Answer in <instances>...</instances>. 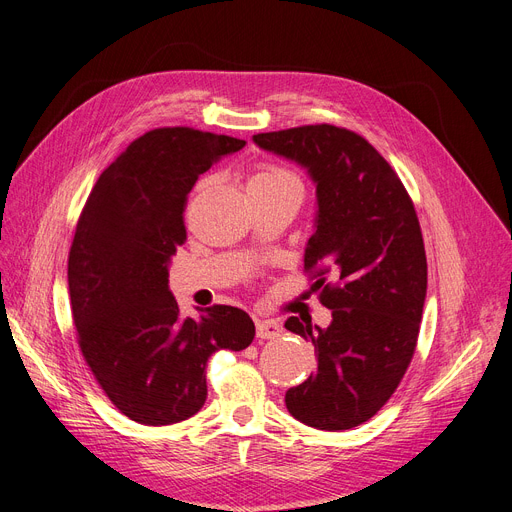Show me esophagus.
Returning a JSON list of instances; mask_svg holds the SVG:
<instances>
[{"mask_svg":"<svg viewBox=\"0 0 512 512\" xmlns=\"http://www.w3.org/2000/svg\"><path fill=\"white\" fill-rule=\"evenodd\" d=\"M280 334H282V326L278 321H272V319L257 321V338H276Z\"/></svg>","mask_w":512,"mask_h":512,"instance_id":"obj_1","label":"esophagus"}]
</instances>
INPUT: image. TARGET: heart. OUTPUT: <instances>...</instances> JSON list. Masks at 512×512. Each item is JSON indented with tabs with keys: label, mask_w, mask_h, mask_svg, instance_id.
I'll return each instance as SVG.
<instances>
[{
	"label": "heart",
	"mask_w": 512,
	"mask_h": 512,
	"mask_svg": "<svg viewBox=\"0 0 512 512\" xmlns=\"http://www.w3.org/2000/svg\"><path fill=\"white\" fill-rule=\"evenodd\" d=\"M274 188H299L303 193V184L297 174L278 166H257L247 182V191H274Z\"/></svg>",
	"instance_id": "1"
}]
</instances>
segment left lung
<instances>
[{
    "label": "left lung",
    "mask_w": 512,
    "mask_h": 512,
    "mask_svg": "<svg viewBox=\"0 0 512 512\" xmlns=\"http://www.w3.org/2000/svg\"><path fill=\"white\" fill-rule=\"evenodd\" d=\"M253 141L305 168L315 184L305 270L332 311L328 328L286 319V330L311 340L317 353V371L286 392V409L326 432L357 427L386 405L417 346L427 259L413 201L357 132L315 124Z\"/></svg>",
    "instance_id": "8db88e82"
}]
</instances>
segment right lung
Returning a JSON list of instances; mask_svg holds the SVG:
<instances>
[{
    "label": "right lung",
    "mask_w": 512,
    "mask_h": 512,
    "mask_svg": "<svg viewBox=\"0 0 512 512\" xmlns=\"http://www.w3.org/2000/svg\"><path fill=\"white\" fill-rule=\"evenodd\" d=\"M247 143L195 128H155L103 170L85 203L68 257L78 344L116 409L143 425L193 417L207 398L209 357L255 338L238 307L184 317L168 286L186 238V195L215 161Z\"/></svg>",
    "instance_id": "1"
}]
</instances>
